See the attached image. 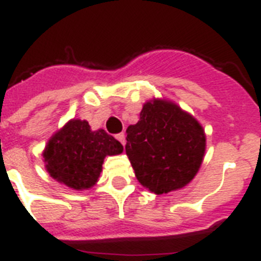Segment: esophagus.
Instances as JSON below:
<instances>
[{"label":"esophagus","instance_id":"1","mask_svg":"<svg viewBox=\"0 0 261 261\" xmlns=\"http://www.w3.org/2000/svg\"><path fill=\"white\" fill-rule=\"evenodd\" d=\"M116 138L119 140L120 142H121V145H125V135L124 133H119V135H116Z\"/></svg>","mask_w":261,"mask_h":261}]
</instances>
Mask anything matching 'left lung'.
<instances>
[{
  "instance_id": "8db88e82",
  "label": "left lung",
  "mask_w": 261,
  "mask_h": 261,
  "mask_svg": "<svg viewBox=\"0 0 261 261\" xmlns=\"http://www.w3.org/2000/svg\"><path fill=\"white\" fill-rule=\"evenodd\" d=\"M125 153L138 181L162 195L188 184L199 171L204 130L180 107L156 99L145 103L138 123L126 129Z\"/></svg>"
}]
</instances>
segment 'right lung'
I'll return each instance as SVG.
<instances>
[{
	"label": "right lung",
	"instance_id": "right-lung-1",
	"mask_svg": "<svg viewBox=\"0 0 261 261\" xmlns=\"http://www.w3.org/2000/svg\"><path fill=\"white\" fill-rule=\"evenodd\" d=\"M123 145L106 130L93 132L86 120H71L48 141L43 156L53 179L73 190H87L98 181L106 155Z\"/></svg>",
	"mask_w": 261,
	"mask_h": 261
}]
</instances>
